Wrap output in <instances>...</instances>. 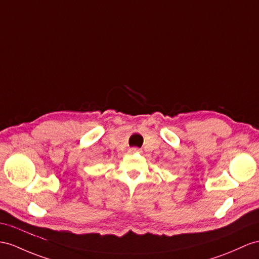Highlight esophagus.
Segmentation results:
<instances>
[{"mask_svg":"<svg viewBox=\"0 0 259 259\" xmlns=\"http://www.w3.org/2000/svg\"><path fill=\"white\" fill-rule=\"evenodd\" d=\"M130 153H132V154L141 153V149H138V148H136V147H134V148H131V149H130Z\"/></svg>","mask_w":259,"mask_h":259,"instance_id":"obj_1","label":"esophagus"}]
</instances>
